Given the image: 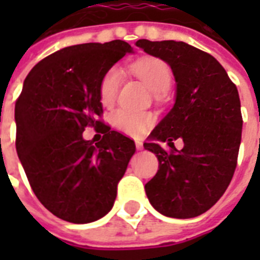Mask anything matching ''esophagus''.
<instances>
[{
  "label": "esophagus",
  "mask_w": 260,
  "mask_h": 260,
  "mask_svg": "<svg viewBox=\"0 0 260 260\" xmlns=\"http://www.w3.org/2000/svg\"><path fill=\"white\" fill-rule=\"evenodd\" d=\"M136 148H138L139 151L143 150V143L142 142H136Z\"/></svg>",
  "instance_id": "obj_1"
}]
</instances>
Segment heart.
<instances>
[{
  "label": "heart",
  "instance_id": "1",
  "mask_svg": "<svg viewBox=\"0 0 260 260\" xmlns=\"http://www.w3.org/2000/svg\"><path fill=\"white\" fill-rule=\"evenodd\" d=\"M132 70L154 93L166 91L173 81V73L166 62L158 58H143L132 64ZM124 73L118 66L110 67L102 75L100 82V100L104 105L113 104L117 97L118 89L121 86ZM112 122L118 131L124 134L139 138L148 131L154 117L148 112H131V110L118 109L112 114Z\"/></svg>",
  "mask_w": 260,
  "mask_h": 260
}]
</instances>
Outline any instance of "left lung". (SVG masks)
Masks as SVG:
<instances>
[{
    "instance_id": "obj_1",
    "label": "left lung",
    "mask_w": 260,
    "mask_h": 260,
    "mask_svg": "<svg viewBox=\"0 0 260 260\" xmlns=\"http://www.w3.org/2000/svg\"><path fill=\"white\" fill-rule=\"evenodd\" d=\"M136 46L165 60L177 83L174 106L144 143L159 160L158 173L146 183L147 197L163 216L197 217L234 177L243 126L238 89L212 55L187 43L140 39ZM177 138L184 142L182 150L173 146Z\"/></svg>"
}]
</instances>
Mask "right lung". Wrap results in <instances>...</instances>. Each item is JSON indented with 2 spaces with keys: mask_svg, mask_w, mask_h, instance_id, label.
Listing matches in <instances>:
<instances>
[{
  "mask_svg": "<svg viewBox=\"0 0 260 260\" xmlns=\"http://www.w3.org/2000/svg\"><path fill=\"white\" fill-rule=\"evenodd\" d=\"M122 40L66 47L39 62L16 102V150L39 201L56 217L86 224L114 204L117 183L136 151L134 140L98 121L102 75L125 54ZM86 126L105 133L93 145Z\"/></svg>",
  "mask_w": 260,
  "mask_h": 260,
  "instance_id": "obj_1",
  "label": "right lung"
}]
</instances>
